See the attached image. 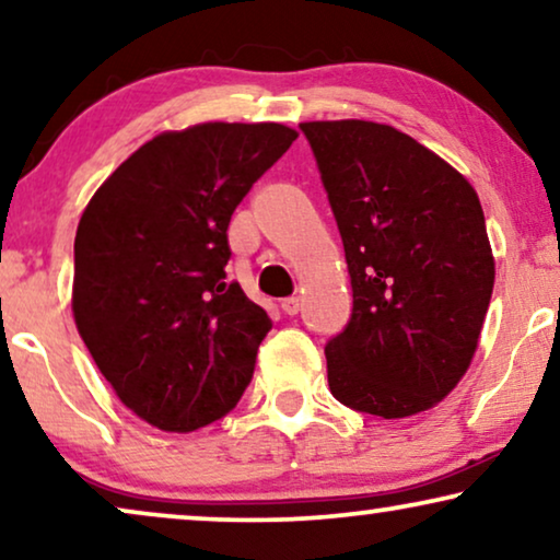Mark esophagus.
<instances>
[{
	"instance_id": "34e87169",
	"label": "esophagus",
	"mask_w": 560,
	"mask_h": 560,
	"mask_svg": "<svg viewBox=\"0 0 560 560\" xmlns=\"http://www.w3.org/2000/svg\"><path fill=\"white\" fill-rule=\"evenodd\" d=\"M280 308L285 316H295V313L301 311V301H298V298H285V301L280 303Z\"/></svg>"
}]
</instances>
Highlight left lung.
<instances>
[{"label":"left lung","mask_w":560,"mask_h":560,"mask_svg":"<svg viewBox=\"0 0 560 560\" xmlns=\"http://www.w3.org/2000/svg\"><path fill=\"white\" fill-rule=\"evenodd\" d=\"M347 255L354 308L326 343L328 387L351 410L408 418L469 370L494 288L477 190L395 127L305 121Z\"/></svg>","instance_id":"8db88e82"}]
</instances>
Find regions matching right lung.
I'll list each match as a JSON object with an SVG mask.
<instances>
[{
	"instance_id": "obj_1",
	"label": "right lung",
	"mask_w": 560,
	"mask_h": 560,
	"mask_svg": "<svg viewBox=\"0 0 560 560\" xmlns=\"http://www.w3.org/2000/svg\"><path fill=\"white\" fill-rule=\"evenodd\" d=\"M295 129L209 121L129 155L73 244V318L119 400L160 431L224 418L272 320L226 280L229 221Z\"/></svg>"
}]
</instances>
